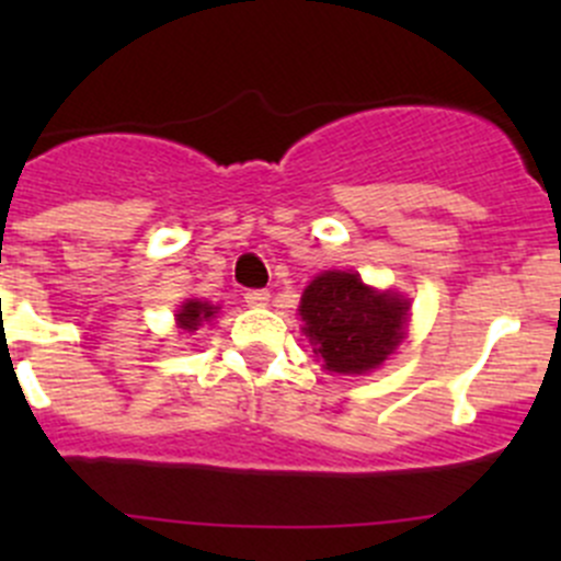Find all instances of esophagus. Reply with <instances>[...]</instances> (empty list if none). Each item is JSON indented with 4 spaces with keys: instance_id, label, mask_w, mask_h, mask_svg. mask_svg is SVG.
Here are the masks:
<instances>
[{
    "instance_id": "1",
    "label": "esophagus",
    "mask_w": 561,
    "mask_h": 561,
    "mask_svg": "<svg viewBox=\"0 0 561 561\" xmlns=\"http://www.w3.org/2000/svg\"><path fill=\"white\" fill-rule=\"evenodd\" d=\"M244 301L249 304V307H265V304L271 301V293L268 290H247Z\"/></svg>"
}]
</instances>
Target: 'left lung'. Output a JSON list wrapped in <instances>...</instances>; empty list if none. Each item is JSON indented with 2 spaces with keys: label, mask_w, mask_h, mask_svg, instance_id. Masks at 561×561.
Listing matches in <instances>:
<instances>
[{
  "label": "left lung",
  "mask_w": 561,
  "mask_h": 561,
  "mask_svg": "<svg viewBox=\"0 0 561 561\" xmlns=\"http://www.w3.org/2000/svg\"><path fill=\"white\" fill-rule=\"evenodd\" d=\"M301 320L314 358L328 371L364 375L377 369L404 339L407 301L377 293L358 274L325 271L304 290Z\"/></svg>",
  "instance_id": "1"
}]
</instances>
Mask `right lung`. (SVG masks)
Returning <instances> with one entry per match:
<instances>
[{"label": "right lung", "mask_w": 561, "mask_h": 561, "mask_svg": "<svg viewBox=\"0 0 561 561\" xmlns=\"http://www.w3.org/2000/svg\"><path fill=\"white\" fill-rule=\"evenodd\" d=\"M214 312H217V307H211V304L186 301L175 317H179V325L184 328V331H197V325H201L203 320H208V317H214Z\"/></svg>", "instance_id": "obj_1"}]
</instances>
